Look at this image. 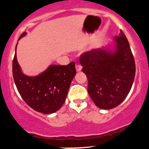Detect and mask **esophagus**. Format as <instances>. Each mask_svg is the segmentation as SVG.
I'll use <instances>...</instances> for the list:
<instances>
[{
  "label": "esophagus",
  "instance_id": "esophagus-1",
  "mask_svg": "<svg viewBox=\"0 0 149 149\" xmlns=\"http://www.w3.org/2000/svg\"><path fill=\"white\" fill-rule=\"evenodd\" d=\"M76 71H81V69H82V66H81V65H80V64H76Z\"/></svg>",
  "mask_w": 149,
  "mask_h": 149
}]
</instances>
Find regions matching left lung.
I'll return each instance as SVG.
<instances>
[{
	"mask_svg": "<svg viewBox=\"0 0 149 149\" xmlns=\"http://www.w3.org/2000/svg\"><path fill=\"white\" fill-rule=\"evenodd\" d=\"M115 50L93 49L83 53L80 63L88 80V92L97 107L113 109L130 91L135 76V62L127 38L120 30L114 37Z\"/></svg>",
	"mask_w": 149,
	"mask_h": 149,
	"instance_id": "1",
	"label": "left lung"
}]
</instances>
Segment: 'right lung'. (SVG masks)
Returning <instances> with one entry per match:
<instances>
[{
	"mask_svg": "<svg viewBox=\"0 0 149 149\" xmlns=\"http://www.w3.org/2000/svg\"><path fill=\"white\" fill-rule=\"evenodd\" d=\"M26 34L24 32L19 40ZM76 73L75 62L72 61L68 65H50L36 76H26L18 64L15 49L13 62L15 83L24 101L38 112L53 113L62 107Z\"/></svg>",
	"mask_w": 149,
	"mask_h": 149,
	"instance_id": "1",
	"label": "right lung"
}]
</instances>
